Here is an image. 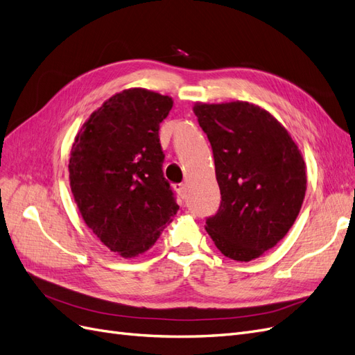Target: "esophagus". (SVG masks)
Returning <instances> with one entry per match:
<instances>
[{
    "label": "esophagus",
    "instance_id": "obj_1",
    "mask_svg": "<svg viewBox=\"0 0 355 355\" xmlns=\"http://www.w3.org/2000/svg\"><path fill=\"white\" fill-rule=\"evenodd\" d=\"M175 189H176V192H178L179 197H180L182 200H187V187H185L184 184L175 185Z\"/></svg>",
    "mask_w": 355,
    "mask_h": 355
}]
</instances>
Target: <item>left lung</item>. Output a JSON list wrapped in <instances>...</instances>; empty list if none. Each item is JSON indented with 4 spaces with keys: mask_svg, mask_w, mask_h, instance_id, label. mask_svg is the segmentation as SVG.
I'll use <instances>...</instances> for the list:
<instances>
[{
    "mask_svg": "<svg viewBox=\"0 0 355 355\" xmlns=\"http://www.w3.org/2000/svg\"><path fill=\"white\" fill-rule=\"evenodd\" d=\"M211 145L220 206L206 231L222 254L249 262L292 228L306 191L305 163L275 118L249 102L197 103Z\"/></svg>",
    "mask_w": 355,
    "mask_h": 355,
    "instance_id": "left-lung-1",
    "label": "left lung"
}]
</instances>
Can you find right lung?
Wrapping results in <instances>:
<instances>
[{
    "instance_id": "1",
    "label": "right lung",
    "mask_w": 355,
    "mask_h": 355,
    "mask_svg": "<svg viewBox=\"0 0 355 355\" xmlns=\"http://www.w3.org/2000/svg\"><path fill=\"white\" fill-rule=\"evenodd\" d=\"M173 101L145 89L116 93L75 137L69 180L87 227L123 257L146 252L179 210L163 173L159 123Z\"/></svg>"
}]
</instances>
